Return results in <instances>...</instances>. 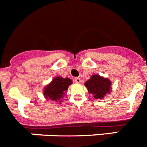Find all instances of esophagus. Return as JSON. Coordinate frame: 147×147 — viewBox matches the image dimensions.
<instances>
[{
    "instance_id": "obj_1",
    "label": "esophagus",
    "mask_w": 147,
    "mask_h": 147,
    "mask_svg": "<svg viewBox=\"0 0 147 147\" xmlns=\"http://www.w3.org/2000/svg\"><path fill=\"white\" fill-rule=\"evenodd\" d=\"M75 82L77 83V84H80L81 82V79L80 77H76L75 78Z\"/></svg>"
}]
</instances>
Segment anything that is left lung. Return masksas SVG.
Segmentation results:
<instances>
[{"mask_svg": "<svg viewBox=\"0 0 147 147\" xmlns=\"http://www.w3.org/2000/svg\"><path fill=\"white\" fill-rule=\"evenodd\" d=\"M111 85V82L107 78H104L98 74L93 75L85 82L88 92L93 94L96 99H102L107 93H110L112 89Z\"/></svg>", "mask_w": 147, "mask_h": 147, "instance_id": "1", "label": "left lung"}]
</instances>
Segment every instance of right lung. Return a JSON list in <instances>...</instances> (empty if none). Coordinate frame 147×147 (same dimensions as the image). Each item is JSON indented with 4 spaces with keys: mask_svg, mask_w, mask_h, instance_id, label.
Listing matches in <instances>:
<instances>
[{
    "mask_svg": "<svg viewBox=\"0 0 147 147\" xmlns=\"http://www.w3.org/2000/svg\"><path fill=\"white\" fill-rule=\"evenodd\" d=\"M72 84V80L69 78H62L57 76L54 78L50 84L44 88L43 94L46 99L58 101L61 103L67 88Z\"/></svg>",
    "mask_w": 147,
    "mask_h": 147,
    "instance_id": "right-lung-1",
    "label": "right lung"
}]
</instances>
